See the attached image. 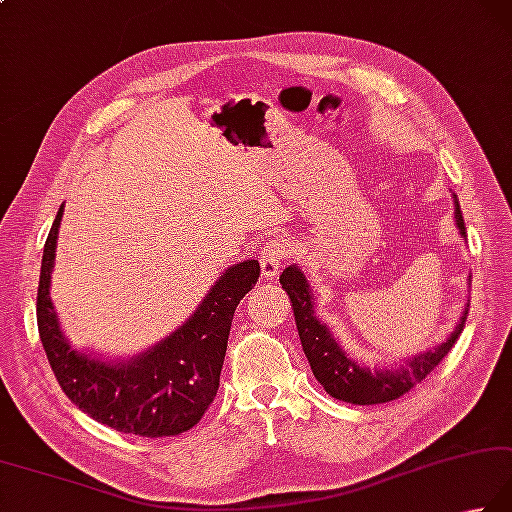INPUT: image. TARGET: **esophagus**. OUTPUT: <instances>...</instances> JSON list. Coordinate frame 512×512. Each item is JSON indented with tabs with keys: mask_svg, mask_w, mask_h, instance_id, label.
I'll list each match as a JSON object with an SVG mask.
<instances>
[{
	"mask_svg": "<svg viewBox=\"0 0 512 512\" xmlns=\"http://www.w3.org/2000/svg\"><path fill=\"white\" fill-rule=\"evenodd\" d=\"M293 253V248H290V242L284 237H268V242L262 248V255H259V264H262V275L266 279H273L277 277L279 268L286 262V259Z\"/></svg>",
	"mask_w": 512,
	"mask_h": 512,
	"instance_id": "esophagus-1",
	"label": "esophagus"
}]
</instances>
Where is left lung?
<instances>
[{
  "label": "left lung",
  "mask_w": 512,
  "mask_h": 512,
  "mask_svg": "<svg viewBox=\"0 0 512 512\" xmlns=\"http://www.w3.org/2000/svg\"><path fill=\"white\" fill-rule=\"evenodd\" d=\"M455 222L459 233L466 237V226L462 217V208L455 197ZM279 284L288 293L290 304H293L295 324L299 339H302V348L308 357V364L313 368V375L317 382L324 386L328 395H333L339 402L348 404H386L406 395L410 388L422 384L424 379L433 373L439 362L453 350L455 342L462 335L468 306L462 315V322L450 333V337L442 346L428 350L424 355H417L408 359L406 366L399 370H370L359 366L353 359L346 357V353L330 335V330L319 322L313 310V295L302 270L297 266H288L282 275H279Z\"/></svg>",
  "instance_id": "left-lung-1"
}]
</instances>
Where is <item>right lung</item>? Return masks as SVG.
I'll list each match as a JSON object with an SVG mask.
<instances>
[{
    "instance_id": "obj_1",
    "label": "right lung",
    "mask_w": 512,
    "mask_h": 512,
    "mask_svg": "<svg viewBox=\"0 0 512 512\" xmlns=\"http://www.w3.org/2000/svg\"><path fill=\"white\" fill-rule=\"evenodd\" d=\"M64 206L44 244L37 286V328L66 397L86 415L119 433L173 437L199 424L213 404L237 304L257 284L259 262L228 268L188 322L133 362L106 364L77 353L59 330L50 302V270Z\"/></svg>"
}]
</instances>
